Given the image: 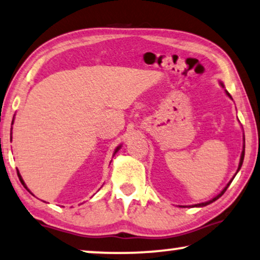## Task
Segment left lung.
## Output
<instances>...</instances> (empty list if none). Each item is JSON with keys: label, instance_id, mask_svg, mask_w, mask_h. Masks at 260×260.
I'll return each instance as SVG.
<instances>
[{"label": "left lung", "instance_id": "left-lung-1", "mask_svg": "<svg viewBox=\"0 0 260 260\" xmlns=\"http://www.w3.org/2000/svg\"><path fill=\"white\" fill-rule=\"evenodd\" d=\"M221 85H222V84H221ZM227 92V91H226ZM227 95L228 96H230V98H231V95L230 94H228V92H227ZM244 157H245V137H244V150H243V152H241V157H240V162H239V168H238V171L239 170H240V168H241V165H243V161H244ZM237 171V172H238ZM235 175H237V174H235ZM232 181H233V179H231V182L230 183H228V184L226 185V188H224L223 190H222V191H221L220 193H219V195H217V196H215V197H214V199L213 200H210V201H208V202H205V203H200V205H196V207H205V206H207V205H209V203H212V202H214V201H216L217 199H219V197H221V196H222L223 195V193H224V191H226V190H227V188H228V186H230V184H231V183H232Z\"/></svg>", "mask_w": 260, "mask_h": 260}]
</instances>
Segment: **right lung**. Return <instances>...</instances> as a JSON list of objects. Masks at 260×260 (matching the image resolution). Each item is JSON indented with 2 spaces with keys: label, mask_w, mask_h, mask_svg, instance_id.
<instances>
[{
  "label": "right lung",
  "mask_w": 260,
  "mask_h": 260,
  "mask_svg": "<svg viewBox=\"0 0 260 260\" xmlns=\"http://www.w3.org/2000/svg\"><path fill=\"white\" fill-rule=\"evenodd\" d=\"M12 124H13V122H12ZM120 147H121V146H119V147H117V148H116V150H115V152H114V154H115V153H116V152H117V151H119V150H120ZM17 176H19V178H20V181H21V183H22V184H23V186H25V188H26V189H27V186H26V185H25V183H23V181H22V178H21V176H20V174H17Z\"/></svg>",
  "instance_id": "obj_1"
}]
</instances>
